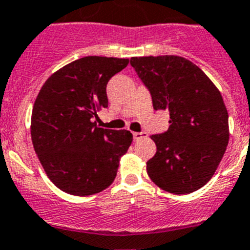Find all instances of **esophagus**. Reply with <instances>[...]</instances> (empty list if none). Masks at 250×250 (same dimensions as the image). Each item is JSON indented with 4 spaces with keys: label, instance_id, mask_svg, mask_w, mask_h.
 <instances>
[{
    "label": "esophagus",
    "instance_id": "esophagus-1",
    "mask_svg": "<svg viewBox=\"0 0 250 250\" xmlns=\"http://www.w3.org/2000/svg\"><path fill=\"white\" fill-rule=\"evenodd\" d=\"M133 137H134V140L135 142H138V140H142L143 138H147L148 137V134L147 133H133Z\"/></svg>",
    "mask_w": 250,
    "mask_h": 250
}]
</instances>
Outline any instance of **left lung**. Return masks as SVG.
<instances>
[{
	"label": "left lung",
	"instance_id": "1",
	"mask_svg": "<svg viewBox=\"0 0 250 250\" xmlns=\"http://www.w3.org/2000/svg\"><path fill=\"white\" fill-rule=\"evenodd\" d=\"M152 94L154 110L170 112V126L152 135L157 152L147 162L154 184L189 194L211 180L229 143V113L217 86L180 56L131 57Z\"/></svg>",
	"mask_w": 250,
	"mask_h": 250
}]
</instances>
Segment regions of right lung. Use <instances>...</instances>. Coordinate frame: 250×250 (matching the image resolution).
<instances>
[{"label": "right lung", "mask_w": 250, "mask_h": 250, "mask_svg": "<svg viewBox=\"0 0 250 250\" xmlns=\"http://www.w3.org/2000/svg\"><path fill=\"white\" fill-rule=\"evenodd\" d=\"M129 59L88 56L57 70L39 90L30 135L47 176L71 195L104 190L133 142L127 130L97 126L93 117L108 107L106 86Z\"/></svg>", "instance_id": "1"}]
</instances>
